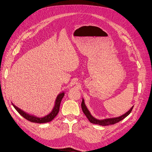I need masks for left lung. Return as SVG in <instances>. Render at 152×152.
Here are the masks:
<instances>
[{
	"label": "left lung",
	"instance_id": "8db88e82",
	"mask_svg": "<svg viewBox=\"0 0 152 152\" xmlns=\"http://www.w3.org/2000/svg\"><path fill=\"white\" fill-rule=\"evenodd\" d=\"M81 107H82V110L83 113H84V115H86V116L87 117V118L89 119V121L92 123V124H99L101 126H108V125H111V124H114L115 123H118L119 121H120L124 118H125L126 116H128L130 113L131 112V111L134 107H132L131 108L126 112L125 114L123 115L122 116H120L119 117H116V118H107V119H97L96 118H95L94 117H93L91 114L90 113L89 111L88 110V109L87 108L85 103H84V99H83L82 103H81Z\"/></svg>",
	"mask_w": 152,
	"mask_h": 152
}]
</instances>
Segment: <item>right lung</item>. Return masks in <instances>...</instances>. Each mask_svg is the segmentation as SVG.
<instances>
[{
	"label": "right lung",
	"mask_w": 152,
	"mask_h": 152,
	"mask_svg": "<svg viewBox=\"0 0 152 152\" xmlns=\"http://www.w3.org/2000/svg\"><path fill=\"white\" fill-rule=\"evenodd\" d=\"M64 95H65V93L64 92H61L58 95V96L57 97V99H56V100H55L54 107H53V110H52L51 112L49 114H48L47 115H46L42 118H39V117H37V116H35L33 115H31L26 112H24L23 110H21L17 107L14 105L13 103H12V105H13V107L15 108V110H17L23 118L26 119L27 120H28L32 123H41V124L45 123L51 121L52 119H53V118L57 115L58 111H59L61 101L63 97H64Z\"/></svg>",
	"instance_id": "1"
}]
</instances>
